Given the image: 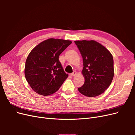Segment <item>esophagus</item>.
<instances>
[{
	"label": "esophagus",
	"instance_id": "34e87169",
	"mask_svg": "<svg viewBox=\"0 0 135 135\" xmlns=\"http://www.w3.org/2000/svg\"><path fill=\"white\" fill-rule=\"evenodd\" d=\"M76 75V71H74L73 73H71V74H70V75L71 76H74Z\"/></svg>",
	"mask_w": 135,
	"mask_h": 135
}]
</instances>
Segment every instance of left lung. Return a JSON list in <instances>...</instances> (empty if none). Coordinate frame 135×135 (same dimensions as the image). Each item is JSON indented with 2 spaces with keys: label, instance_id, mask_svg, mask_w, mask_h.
<instances>
[{
  "label": "left lung",
  "instance_id": "left-lung-1",
  "mask_svg": "<svg viewBox=\"0 0 135 135\" xmlns=\"http://www.w3.org/2000/svg\"><path fill=\"white\" fill-rule=\"evenodd\" d=\"M83 57L81 74L84 83L79 92L87 97H96L104 93L114 77V61L111 53L95 40H75Z\"/></svg>",
  "mask_w": 135,
  "mask_h": 135
}]
</instances>
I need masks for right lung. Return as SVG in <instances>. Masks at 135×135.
<instances>
[{"instance_id": "obj_1", "label": "right lung", "mask_w": 135, "mask_h": 135, "mask_svg": "<svg viewBox=\"0 0 135 135\" xmlns=\"http://www.w3.org/2000/svg\"><path fill=\"white\" fill-rule=\"evenodd\" d=\"M71 43L70 40L50 38L31 50L26 60L25 76L34 92L49 96L59 90L68 77L59 56Z\"/></svg>"}]
</instances>
